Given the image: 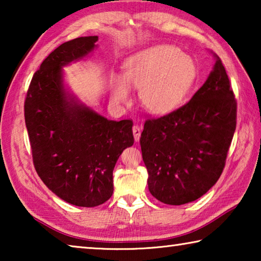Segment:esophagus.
<instances>
[{"mask_svg": "<svg viewBox=\"0 0 261 261\" xmlns=\"http://www.w3.org/2000/svg\"><path fill=\"white\" fill-rule=\"evenodd\" d=\"M132 132H134L135 140L138 141L140 138V135H141V127L139 125H134V127H132Z\"/></svg>", "mask_w": 261, "mask_h": 261, "instance_id": "1", "label": "esophagus"}]
</instances>
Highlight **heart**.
Masks as SVG:
<instances>
[{
  "label": "heart",
  "instance_id": "heart-1",
  "mask_svg": "<svg viewBox=\"0 0 261 261\" xmlns=\"http://www.w3.org/2000/svg\"><path fill=\"white\" fill-rule=\"evenodd\" d=\"M197 65L177 47L159 45L130 57L123 78L110 85L114 102L127 103L130 88L139 91L140 105L148 113L165 115L183 102L197 78Z\"/></svg>",
  "mask_w": 261,
  "mask_h": 261
}]
</instances>
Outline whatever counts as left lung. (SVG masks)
<instances>
[{
	"instance_id": "left-lung-1",
	"label": "left lung",
	"mask_w": 261,
	"mask_h": 261,
	"mask_svg": "<svg viewBox=\"0 0 261 261\" xmlns=\"http://www.w3.org/2000/svg\"><path fill=\"white\" fill-rule=\"evenodd\" d=\"M187 105L144 124L148 190L168 205L197 200L218 182L236 129L237 103L222 62Z\"/></svg>"
}]
</instances>
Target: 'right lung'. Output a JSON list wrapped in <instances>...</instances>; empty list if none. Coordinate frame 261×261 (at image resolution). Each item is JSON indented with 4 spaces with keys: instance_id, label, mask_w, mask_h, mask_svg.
<instances>
[{
    "instance_id": "right-lung-1",
    "label": "right lung",
    "mask_w": 261,
    "mask_h": 261,
    "mask_svg": "<svg viewBox=\"0 0 261 261\" xmlns=\"http://www.w3.org/2000/svg\"><path fill=\"white\" fill-rule=\"evenodd\" d=\"M96 41V35L77 38L51 51L33 74L24 105L39 177L61 199L81 207L112 197L114 167L135 140L131 120H107L64 86L63 67L86 57Z\"/></svg>"
}]
</instances>
